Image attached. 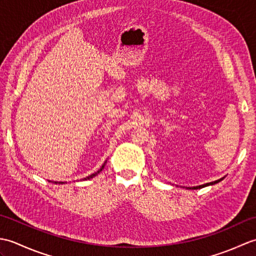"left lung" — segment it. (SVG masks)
Segmentation results:
<instances>
[{"label": "left lung", "instance_id": "left-lung-1", "mask_svg": "<svg viewBox=\"0 0 256 256\" xmlns=\"http://www.w3.org/2000/svg\"><path fill=\"white\" fill-rule=\"evenodd\" d=\"M224 177H226V176H224ZM224 177H222V178L218 179V180H216V182H206V184H200V186H196V187H184V188H186V189H200V188H204V187H206V186H212V184H216L220 182L221 180H224Z\"/></svg>", "mask_w": 256, "mask_h": 256}]
</instances>
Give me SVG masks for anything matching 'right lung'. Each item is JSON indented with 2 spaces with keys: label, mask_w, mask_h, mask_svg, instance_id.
<instances>
[{
  "label": "right lung",
  "mask_w": 256,
  "mask_h": 256,
  "mask_svg": "<svg viewBox=\"0 0 256 256\" xmlns=\"http://www.w3.org/2000/svg\"><path fill=\"white\" fill-rule=\"evenodd\" d=\"M106 160L104 162V164H103L102 166H101V168H100V170H98V172H96L94 174H91V175L90 176H88V177H86V178H84V180H86V179H91V178H94V177H96V175H98V174H100L101 172V170H103V168H104V166H106ZM48 182H50V180H48ZM55 184H64V182H55Z\"/></svg>",
  "instance_id": "obj_1"
}]
</instances>
